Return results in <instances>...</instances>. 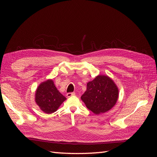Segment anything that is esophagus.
Listing matches in <instances>:
<instances>
[{
	"mask_svg": "<svg viewBox=\"0 0 157 157\" xmlns=\"http://www.w3.org/2000/svg\"><path fill=\"white\" fill-rule=\"evenodd\" d=\"M75 93H74V92L67 93V98H69V97H71V96H75Z\"/></svg>",
	"mask_w": 157,
	"mask_h": 157,
	"instance_id": "obj_1",
	"label": "esophagus"
}]
</instances>
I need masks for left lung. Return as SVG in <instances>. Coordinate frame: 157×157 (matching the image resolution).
Segmentation results:
<instances>
[{"label": "left lung", "instance_id": "left-lung-1", "mask_svg": "<svg viewBox=\"0 0 157 157\" xmlns=\"http://www.w3.org/2000/svg\"><path fill=\"white\" fill-rule=\"evenodd\" d=\"M80 98L88 109L99 115L115 105L118 98V88L110 77L99 75L87 83L86 90Z\"/></svg>", "mask_w": 157, "mask_h": 157}]
</instances>
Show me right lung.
Instances as JSON below:
<instances>
[{"label":"right lung","instance_id":"add662e5","mask_svg":"<svg viewBox=\"0 0 157 157\" xmlns=\"http://www.w3.org/2000/svg\"><path fill=\"white\" fill-rule=\"evenodd\" d=\"M35 98L36 105L46 114L56 111L66 99L56 88L52 79L47 80L39 85Z\"/></svg>","mask_w":157,"mask_h":157}]
</instances>
